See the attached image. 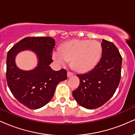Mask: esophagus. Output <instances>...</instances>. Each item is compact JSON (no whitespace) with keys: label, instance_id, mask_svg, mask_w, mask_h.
<instances>
[{"label":"esophagus","instance_id":"34e87169","mask_svg":"<svg viewBox=\"0 0 135 135\" xmlns=\"http://www.w3.org/2000/svg\"><path fill=\"white\" fill-rule=\"evenodd\" d=\"M73 75H74V74H72V72H67V77H70L73 76Z\"/></svg>","mask_w":135,"mask_h":135}]
</instances>
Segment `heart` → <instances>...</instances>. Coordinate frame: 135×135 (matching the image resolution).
<instances>
[{
  "label": "heart",
  "mask_w": 135,
  "mask_h": 135,
  "mask_svg": "<svg viewBox=\"0 0 135 135\" xmlns=\"http://www.w3.org/2000/svg\"><path fill=\"white\" fill-rule=\"evenodd\" d=\"M103 48L97 41L74 39L66 42L60 51L52 52V58L61 65L71 61V66L79 72H87L93 69L101 58Z\"/></svg>",
  "instance_id": "b5f03b06"
}]
</instances>
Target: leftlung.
Listing matches in <instances>:
<instances>
[{"mask_svg": "<svg viewBox=\"0 0 135 135\" xmlns=\"http://www.w3.org/2000/svg\"><path fill=\"white\" fill-rule=\"evenodd\" d=\"M102 58L93 69L77 75L79 86L72 92L79 105L94 109L104 105L115 93L121 74L122 57L111 42L102 39Z\"/></svg>", "mask_w": 135, "mask_h": 135, "instance_id": "8db88e82", "label": "left lung"}]
</instances>
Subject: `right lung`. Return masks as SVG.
<instances>
[{
    "mask_svg": "<svg viewBox=\"0 0 135 135\" xmlns=\"http://www.w3.org/2000/svg\"><path fill=\"white\" fill-rule=\"evenodd\" d=\"M55 46V39L50 37H29L14 45L7 52L8 87L16 100L30 109H38L47 104L58 84L67 78L65 70L55 71L49 66L53 61L51 54ZM26 50L34 52L38 60L36 67L30 71L20 69L15 61L17 55Z\"/></svg>",
    "mask_w": 135,
    "mask_h": 135,
    "instance_id": "obj_1",
    "label": "right lung"
}]
</instances>
